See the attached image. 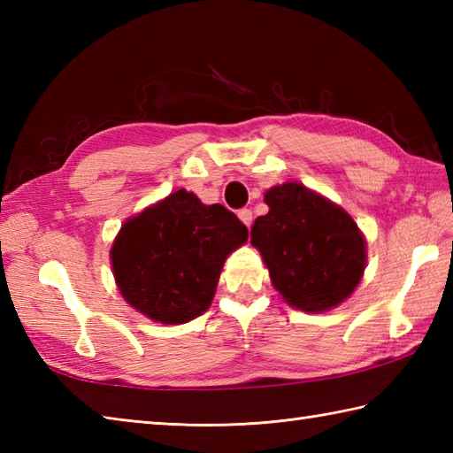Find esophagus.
I'll use <instances>...</instances> for the list:
<instances>
[{"instance_id":"esophagus-1","label":"esophagus","mask_w":453,"mask_h":453,"mask_svg":"<svg viewBox=\"0 0 453 453\" xmlns=\"http://www.w3.org/2000/svg\"><path fill=\"white\" fill-rule=\"evenodd\" d=\"M237 216H239V219H242L247 227H251V224H253V211L251 210L242 208V210H239Z\"/></svg>"}]
</instances>
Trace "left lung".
Here are the masks:
<instances>
[{
  "mask_svg": "<svg viewBox=\"0 0 453 453\" xmlns=\"http://www.w3.org/2000/svg\"><path fill=\"white\" fill-rule=\"evenodd\" d=\"M268 214L251 227L271 280L284 300L303 311L339 305L358 286L365 243L356 221L333 202L300 182L265 195Z\"/></svg>",
  "mask_w": 453,
  "mask_h": 453,
  "instance_id": "1",
  "label": "left lung"
}]
</instances>
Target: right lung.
Instances as JSON below:
<instances>
[{
  "instance_id": "obj_1",
  "label": "right lung",
  "mask_w": 453,
  "mask_h": 453,
  "mask_svg": "<svg viewBox=\"0 0 453 453\" xmlns=\"http://www.w3.org/2000/svg\"><path fill=\"white\" fill-rule=\"evenodd\" d=\"M247 227L221 204L206 206L185 188L122 226L111 249L120 294L150 319L179 325L204 313L227 255Z\"/></svg>"
}]
</instances>
